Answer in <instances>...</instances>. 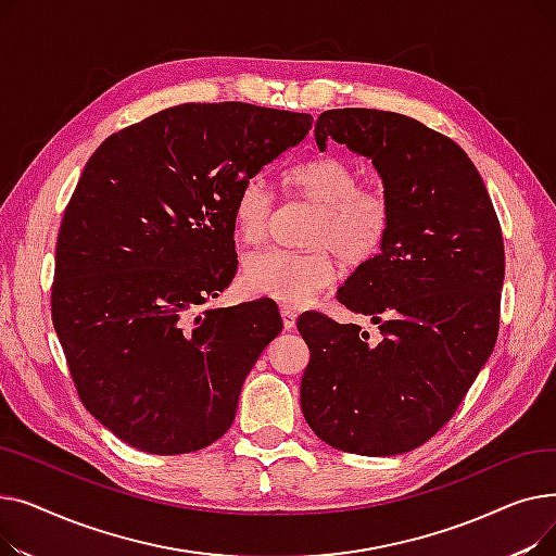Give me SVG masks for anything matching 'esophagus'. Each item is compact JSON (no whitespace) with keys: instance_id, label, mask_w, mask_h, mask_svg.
<instances>
[{"instance_id":"esophagus-1","label":"esophagus","mask_w":556,"mask_h":556,"mask_svg":"<svg viewBox=\"0 0 556 556\" xmlns=\"http://www.w3.org/2000/svg\"><path fill=\"white\" fill-rule=\"evenodd\" d=\"M281 319H283V329L293 331L295 325H298V311L290 308V306H283L281 308Z\"/></svg>"}]
</instances>
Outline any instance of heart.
<instances>
[{"mask_svg": "<svg viewBox=\"0 0 556 556\" xmlns=\"http://www.w3.org/2000/svg\"><path fill=\"white\" fill-rule=\"evenodd\" d=\"M286 187L317 204L304 252L268 248L243 261L241 281L252 295L288 306H302L336 277V254L346 266H363L381 252L392 212L388 198L363 189L361 175L340 157H315L286 173ZM275 198L261 178L248 180L233 200V229L239 239L256 243L268 229Z\"/></svg>", "mask_w": 556, "mask_h": 556, "instance_id": "1", "label": "heart"}]
</instances>
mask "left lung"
<instances>
[{
	"label": "left lung",
	"instance_id": "8db88e82",
	"mask_svg": "<svg viewBox=\"0 0 556 556\" xmlns=\"http://www.w3.org/2000/svg\"><path fill=\"white\" fill-rule=\"evenodd\" d=\"M371 160L383 180L388 239L338 288L336 300L378 325L304 313L311 361L300 401L329 446L386 457L407 453L457 410L489 361L501 319L505 248L476 164L459 146L405 114L344 108L315 122L327 141Z\"/></svg>",
	"mask_w": 556,
	"mask_h": 556
}]
</instances>
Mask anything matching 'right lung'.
Returning <instances> with one entry per match:
<instances>
[{
  "instance_id": "right-lung-1",
  "label": "right lung",
  "mask_w": 556,
  "mask_h": 556,
  "mask_svg": "<svg viewBox=\"0 0 556 556\" xmlns=\"http://www.w3.org/2000/svg\"><path fill=\"white\" fill-rule=\"evenodd\" d=\"M311 119L185 103L110 135L85 164L58 233L51 315L85 407L128 446L200 451L237 417L245 376L283 329L279 308L195 306L237 275L239 189Z\"/></svg>"
}]
</instances>
